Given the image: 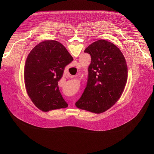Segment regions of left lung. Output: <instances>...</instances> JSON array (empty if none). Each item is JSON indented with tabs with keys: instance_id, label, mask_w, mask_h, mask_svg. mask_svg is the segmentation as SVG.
Listing matches in <instances>:
<instances>
[{
	"instance_id": "left-lung-1",
	"label": "left lung",
	"mask_w": 154,
	"mask_h": 154,
	"mask_svg": "<svg viewBox=\"0 0 154 154\" xmlns=\"http://www.w3.org/2000/svg\"><path fill=\"white\" fill-rule=\"evenodd\" d=\"M84 52L91 55V61L86 86L75 105L99 114L120 98L127 80V66L119 49L106 40L94 42Z\"/></svg>"
}]
</instances>
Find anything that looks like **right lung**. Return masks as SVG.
<instances>
[{"label": "right lung", "mask_w": 154, "mask_h": 154, "mask_svg": "<svg viewBox=\"0 0 154 154\" xmlns=\"http://www.w3.org/2000/svg\"><path fill=\"white\" fill-rule=\"evenodd\" d=\"M72 60L66 48L55 40L39 43L29 53L24 67L25 86L29 97L41 110L68 106L58 83L66 66Z\"/></svg>", "instance_id": "1"}]
</instances>
